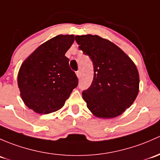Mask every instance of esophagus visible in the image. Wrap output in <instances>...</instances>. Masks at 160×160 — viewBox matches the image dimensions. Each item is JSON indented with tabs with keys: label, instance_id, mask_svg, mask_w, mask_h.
Instances as JSON below:
<instances>
[{
	"label": "esophagus",
	"instance_id": "34e87169",
	"mask_svg": "<svg viewBox=\"0 0 160 160\" xmlns=\"http://www.w3.org/2000/svg\"><path fill=\"white\" fill-rule=\"evenodd\" d=\"M76 75H77V77H78V78H80V77H81V73H80V71H77V72H76Z\"/></svg>",
	"mask_w": 160,
	"mask_h": 160
}]
</instances>
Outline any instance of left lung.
<instances>
[{
	"label": "left lung",
	"mask_w": 160,
	"mask_h": 160,
	"mask_svg": "<svg viewBox=\"0 0 160 160\" xmlns=\"http://www.w3.org/2000/svg\"><path fill=\"white\" fill-rule=\"evenodd\" d=\"M80 50L88 55L94 67L92 85L82 92L94 116L110 118L129 108L139 93L137 68L130 58L110 41L98 35H77Z\"/></svg>",
	"instance_id": "obj_1"
}]
</instances>
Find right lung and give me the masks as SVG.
<instances>
[{
  "instance_id": "obj_1",
  "label": "right lung",
  "mask_w": 160,
  "mask_h": 160,
  "mask_svg": "<svg viewBox=\"0 0 160 160\" xmlns=\"http://www.w3.org/2000/svg\"><path fill=\"white\" fill-rule=\"evenodd\" d=\"M73 34H59L41 44L21 65L18 75L21 97L29 108L48 114L64 106L78 79L65 56Z\"/></svg>"
}]
</instances>
